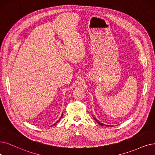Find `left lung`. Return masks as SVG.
<instances>
[{
  "label": "left lung",
  "mask_w": 155,
  "mask_h": 155,
  "mask_svg": "<svg viewBox=\"0 0 155 155\" xmlns=\"http://www.w3.org/2000/svg\"><path fill=\"white\" fill-rule=\"evenodd\" d=\"M94 120L96 121V122H97V123H98L99 125H102V126H103V125H105L104 124H103V123H101V122H99V121H98V120H97L95 118V117L94 116ZM106 126H109V125H106Z\"/></svg>",
  "instance_id": "left-lung-1"
}]
</instances>
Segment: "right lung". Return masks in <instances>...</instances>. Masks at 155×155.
<instances>
[{
  "mask_svg": "<svg viewBox=\"0 0 155 155\" xmlns=\"http://www.w3.org/2000/svg\"><path fill=\"white\" fill-rule=\"evenodd\" d=\"M62 116H63V113H62V114H61V117H60V118L59 119V120H58V121H57L56 123H54V124H53V125H52L51 127H53V126H54V125H56V124H57V123H58V121H60V120L61 119V117H62Z\"/></svg>",
  "mask_w": 155,
  "mask_h": 155,
  "instance_id": "right-lung-1",
  "label": "right lung"
}]
</instances>
